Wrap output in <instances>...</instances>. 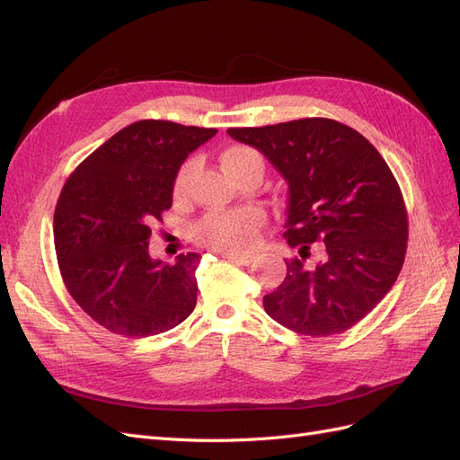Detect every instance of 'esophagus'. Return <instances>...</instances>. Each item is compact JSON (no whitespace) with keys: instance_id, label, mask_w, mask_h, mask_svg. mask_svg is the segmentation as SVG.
<instances>
[{"instance_id":"esophagus-1","label":"esophagus","mask_w":460,"mask_h":460,"mask_svg":"<svg viewBox=\"0 0 460 460\" xmlns=\"http://www.w3.org/2000/svg\"><path fill=\"white\" fill-rule=\"evenodd\" d=\"M225 257L232 262L243 264V267H247V264H252L255 261V255H252V253H225Z\"/></svg>"}]
</instances>
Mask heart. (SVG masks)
<instances>
[{"mask_svg": "<svg viewBox=\"0 0 460 460\" xmlns=\"http://www.w3.org/2000/svg\"><path fill=\"white\" fill-rule=\"evenodd\" d=\"M220 161H222V166H225V171L232 174L234 171H238L240 166L247 163L262 161V157L253 147L234 146L222 153ZM191 174H193V164L186 163L182 169H180L174 182V196L178 199L186 198L190 182H191ZM262 222H264V215L261 208H255V207L240 208V211H232V213L211 215L198 226V240L199 243L211 247L220 253L245 252V249H249L257 242Z\"/></svg>", "mask_w": 460, "mask_h": 460, "instance_id": "obj_1", "label": "heart"}]
</instances>
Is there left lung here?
<instances>
[{
  "label": "left lung",
  "instance_id": "1",
  "mask_svg": "<svg viewBox=\"0 0 460 460\" xmlns=\"http://www.w3.org/2000/svg\"><path fill=\"white\" fill-rule=\"evenodd\" d=\"M288 182L284 238L299 249L264 311L303 336L326 338L363 320L401 272L409 220L387 163L363 134L332 119L228 128Z\"/></svg>",
  "mask_w": 460,
  "mask_h": 460
}]
</instances>
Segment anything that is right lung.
<instances>
[{"instance_id": "right-lung-1", "label": "right lung", "mask_w": 460, "mask_h": 460, "mask_svg": "<svg viewBox=\"0 0 460 460\" xmlns=\"http://www.w3.org/2000/svg\"><path fill=\"white\" fill-rule=\"evenodd\" d=\"M217 134L171 120H137L97 147L68 176L53 215V242L71 297L124 338L178 326L198 301L201 255L169 264L149 257L151 225L172 205L191 151Z\"/></svg>"}]
</instances>
